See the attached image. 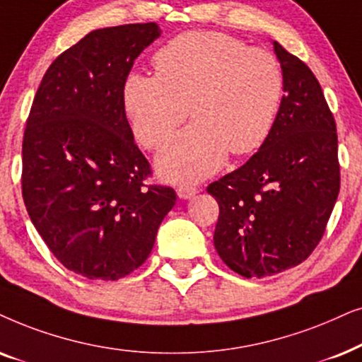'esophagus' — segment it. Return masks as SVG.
I'll return each instance as SVG.
<instances>
[{"label": "esophagus", "instance_id": "obj_1", "mask_svg": "<svg viewBox=\"0 0 362 362\" xmlns=\"http://www.w3.org/2000/svg\"><path fill=\"white\" fill-rule=\"evenodd\" d=\"M177 194H178V197H180V199L189 200L195 194H199V189H197V187H192V185H178L177 187Z\"/></svg>", "mask_w": 362, "mask_h": 362}]
</instances>
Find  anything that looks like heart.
Returning a JSON list of instances; mask_svg holds the SVG:
<instances>
[{"label": "heart", "instance_id": "heart-1", "mask_svg": "<svg viewBox=\"0 0 362 362\" xmlns=\"http://www.w3.org/2000/svg\"><path fill=\"white\" fill-rule=\"evenodd\" d=\"M156 74L134 72L122 99L134 136L157 151L172 139L158 170L175 182L200 180L226 153L248 156L267 142L281 107L285 76L278 57L220 31L178 35L153 56Z\"/></svg>", "mask_w": 362, "mask_h": 362}]
</instances>
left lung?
<instances>
[{
    "label": "left lung",
    "mask_w": 362,
    "mask_h": 362,
    "mask_svg": "<svg viewBox=\"0 0 362 362\" xmlns=\"http://www.w3.org/2000/svg\"><path fill=\"white\" fill-rule=\"evenodd\" d=\"M285 94L273 131L237 170L206 187L214 243L230 269L263 278L298 267L325 235L339 194L338 134L316 76L274 41Z\"/></svg>",
    "instance_id": "8db88e82"
}]
</instances>
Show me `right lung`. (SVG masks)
Here are the masks:
<instances>
[{
	"label": "right lung",
	"mask_w": 362,
	"mask_h": 362,
	"mask_svg": "<svg viewBox=\"0 0 362 362\" xmlns=\"http://www.w3.org/2000/svg\"><path fill=\"white\" fill-rule=\"evenodd\" d=\"M157 23L86 35L47 67L23 136V200L62 267L120 279L146 262L172 187L147 184L152 167L134 142L122 89L134 61L160 36Z\"/></svg>",
	"instance_id": "right-lung-1"
}]
</instances>
